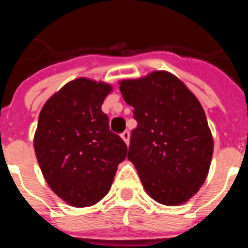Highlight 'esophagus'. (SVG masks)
Instances as JSON below:
<instances>
[{"label":"esophagus","instance_id":"obj_1","mask_svg":"<svg viewBox=\"0 0 248 248\" xmlns=\"http://www.w3.org/2000/svg\"><path fill=\"white\" fill-rule=\"evenodd\" d=\"M120 137H122V139L124 140V141H125L126 145H128V144H129V139H130V134H129V131H128V130L123 131L122 135H120Z\"/></svg>","mask_w":248,"mask_h":248}]
</instances>
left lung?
Returning a JSON list of instances; mask_svg holds the SVG:
<instances>
[{
    "label": "left lung",
    "instance_id": "1",
    "mask_svg": "<svg viewBox=\"0 0 248 248\" xmlns=\"http://www.w3.org/2000/svg\"><path fill=\"white\" fill-rule=\"evenodd\" d=\"M119 84L138 122L128 159L144 189L163 205L186 202L205 183L214 151L200 102L177 77L165 71Z\"/></svg>",
    "mask_w": 248,
    "mask_h": 248
}]
</instances>
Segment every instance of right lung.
I'll return each mask as SVG.
<instances>
[{"label":"right lung","mask_w":248,"mask_h":248,"mask_svg":"<svg viewBox=\"0 0 248 248\" xmlns=\"http://www.w3.org/2000/svg\"><path fill=\"white\" fill-rule=\"evenodd\" d=\"M111 85L77 78L54 93L39 113L34 153L46 181L74 207L92 206L110 190L128 148L109 130L102 111Z\"/></svg>","instance_id":"1"}]
</instances>
